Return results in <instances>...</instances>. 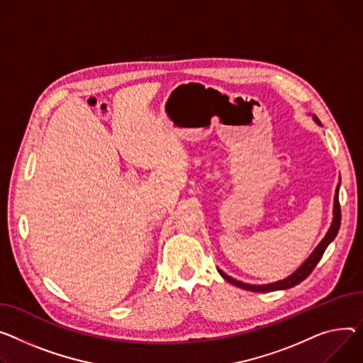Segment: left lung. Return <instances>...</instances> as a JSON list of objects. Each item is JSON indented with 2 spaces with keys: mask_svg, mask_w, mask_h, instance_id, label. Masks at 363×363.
Segmentation results:
<instances>
[{
  "mask_svg": "<svg viewBox=\"0 0 363 363\" xmlns=\"http://www.w3.org/2000/svg\"><path fill=\"white\" fill-rule=\"evenodd\" d=\"M313 121L318 125H321L320 119L313 115L312 116ZM339 189H340V182L337 184L335 188V194H334V206H333V222L330 225L328 232L325 233V236L323 238L321 242L317 245V248L311 252V255L302 262L301 267L298 270H295L291 276H287L283 280H277L273 283H267V284H250V283H244V281H239L230 276H228L226 273H223L220 269H217V272L220 273V276L228 280L229 283H232L233 286H238L240 289H245V291H251V292H274V291H284V289H291L296 284H299L301 281H303L311 272L315 269V265L318 264V261L321 259L324 251L327 250V247L333 242L334 238L339 233L340 229V222H342V211H340V203H339Z\"/></svg>",
  "mask_w": 363,
  "mask_h": 363,
  "instance_id": "1",
  "label": "left lung"
}]
</instances>
